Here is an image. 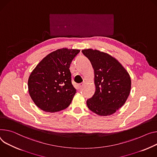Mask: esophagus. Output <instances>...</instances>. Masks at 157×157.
Listing matches in <instances>:
<instances>
[{
	"mask_svg": "<svg viewBox=\"0 0 157 157\" xmlns=\"http://www.w3.org/2000/svg\"><path fill=\"white\" fill-rule=\"evenodd\" d=\"M83 85H84V82H81V83L79 84H78V88H79V89H81V88L83 86Z\"/></svg>",
	"mask_w": 157,
	"mask_h": 157,
	"instance_id": "esophagus-1",
	"label": "esophagus"
}]
</instances>
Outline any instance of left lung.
Returning a JSON list of instances; mask_svg holds the SVG:
<instances>
[{
  "mask_svg": "<svg viewBox=\"0 0 157 157\" xmlns=\"http://www.w3.org/2000/svg\"><path fill=\"white\" fill-rule=\"evenodd\" d=\"M94 69L96 91L86 104L99 116H109L126 102L130 93L131 78L126 69L114 57L96 49L82 50Z\"/></svg>",
  "mask_w": 157,
  "mask_h": 157,
  "instance_id": "left-lung-1",
  "label": "left lung"
}]
</instances>
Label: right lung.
I'll list each match as a JSON object with an SVG mask.
<instances>
[{
  "mask_svg": "<svg viewBox=\"0 0 157 157\" xmlns=\"http://www.w3.org/2000/svg\"><path fill=\"white\" fill-rule=\"evenodd\" d=\"M79 49L61 48L42 59L28 79V91L35 105L46 112L67 108L76 93L71 82L70 64Z\"/></svg>",
  "mask_w": 157,
  "mask_h": 157,
  "instance_id": "obj_1",
  "label": "right lung"
}]
</instances>
